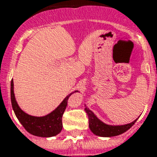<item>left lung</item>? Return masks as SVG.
I'll list each match as a JSON object with an SVG mask.
<instances>
[{"label":"left lung","instance_id":"obj_1","mask_svg":"<svg viewBox=\"0 0 157 157\" xmlns=\"http://www.w3.org/2000/svg\"><path fill=\"white\" fill-rule=\"evenodd\" d=\"M86 112L87 113L89 118V128L92 130V132L96 135L102 136V137H112V136H116L119 135L126 132L128 129L131 128L133 125L135 124L136 120L133 121L130 124L124 125H109L104 124L103 122L99 120L97 118V116L91 111L90 109L86 108Z\"/></svg>","mask_w":157,"mask_h":157}]
</instances>
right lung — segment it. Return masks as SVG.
<instances>
[{"instance_id":"right-lung-1","label":"right lung","mask_w":157,"mask_h":157,"mask_svg":"<svg viewBox=\"0 0 157 157\" xmlns=\"http://www.w3.org/2000/svg\"><path fill=\"white\" fill-rule=\"evenodd\" d=\"M76 92L77 91H75L74 92ZM74 92L69 94L63 100V102L49 114L44 117H35L29 115L19 108L14 96L13 81L11 82V101L12 109L17 118L27 131L31 135L39 137H52L58 135L61 131L63 127L62 116L67 107V102L70 96Z\"/></svg>"}]
</instances>
